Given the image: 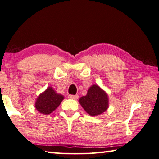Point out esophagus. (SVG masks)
Instances as JSON below:
<instances>
[{
	"label": "esophagus",
	"mask_w": 159,
	"mask_h": 159,
	"mask_svg": "<svg viewBox=\"0 0 159 159\" xmlns=\"http://www.w3.org/2000/svg\"><path fill=\"white\" fill-rule=\"evenodd\" d=\"M68 97H69L70 99H77L78 97H79V96H78L77 94H76V95H69Z\"/></svg>",
	"instance_id": "34e87169"
}]
</instances>
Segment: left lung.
<instances>
[{
	"label": "left lung",
	"instance_id": "left-lung-1",
	"mask_svg": "<svg viewBox=\"0 0 159 159\" xmlns=\"http://www.w3.org/2000/svg\"><path fill=\"white\" fill-rule=\"evenodd\" d=\"M79 102L87 114L96 116L108 109L109 97L99 86L93 84L88 89L87 95L80 97Z\"/></svg>",
	"mask_w": 159,
	"mask_h": 159
}]
</instances>
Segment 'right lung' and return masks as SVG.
<instances>
[{
  "instance_id": "1",
  "label": "right lung",
  "mask_w": 159,
  "mask_h": 159,
  "mask_svg": "<svg viewBox=\"0 0 159 159\" xmlns=\"http://www.w3.org/2000/svg\"><path fill=\"white\" fill-rule=\"evenodd\" d=\"M64 98L63 95L57 93L52 87H48L37 97L35 107L40 113L48 115L59 107Z\"/></svg>"
}]
</instances>
